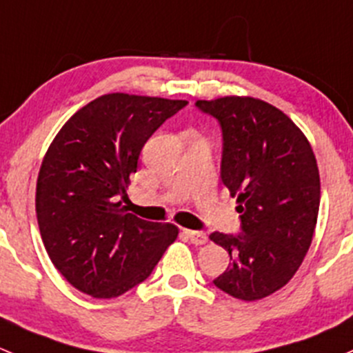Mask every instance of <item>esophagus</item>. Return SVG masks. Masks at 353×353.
<instances>
[{
  "label": "esophagus",
  "mask_w": 353,
  "mask_h": 353,
  "mask_svg": "<svg viewBox=\"0 0 353 353\" xmlns=\"http://www.w3.org/2000/svg\"><path fill=\"white\" fill-rule=\"evenodd\" d=\"M185 236H187L188 239H190L194 245H205L207 243V234L205 232H201V231H192V230H183Z\"/></svg>",
  "instance_id": "esophagus-1"
}]
</instances>
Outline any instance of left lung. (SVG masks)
I'll return each mask as SVG.
<instances>
[{
    "instance_id": "8db88e82",
    "label": "left lung",
    "mask_w": 353,
    "mask_h": 353,
    "mask_svg": "<svg viewBox=\"0 0 353 353\" xmlns=\"http://www.w3.org/2000/svg\"><path fill=\"white\" fill-rule=\"evenodd\" d=\"M223 127L221 178L241 214L243 234L212 232L231 265L214 285L241 301L282 289L310 250L319 210V170L303 130L253 97L199 100Z\"/></svg>"
}]
</instances>
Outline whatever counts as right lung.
Masks as SVG:
<instances>
[{"instance_id": "add662e5", "label": "right lung", "mask_w": 353, "mask_h": 353, "mask_svg": "<svg viewBox=\"0 0 353 353\" xmlns=\"http://www.w3.org/2000/svg\"><path fill=\"white\" fill-rule=\"evenodd\" d=\"M187 100L108 93L61 127L42 159L35 212L46 252L64 279L95 299L146 281L178 228L125 212L129 176L146 141Z\"/></svg>"}]
</instances>
